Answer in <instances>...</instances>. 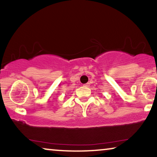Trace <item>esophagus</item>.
<instances>
[{
  "label": "esophagus",
  "instance_id": "34e87169",
  "mask_svg": "<svg viewBox=\"0 0 157 157\" xmlns=\"http://www.w3.org/2000/svg\"><path fill=\"white\" fill-rule=\"evenodd\" d=\"M90 85V83H86V84H85L84 85H83V86L84 87H88Z\"/></svg>",
  "mask_w": 157,
  "mask_h": 157
}]
</instances>
